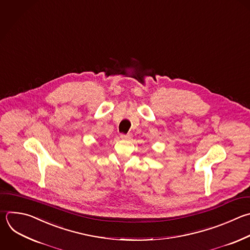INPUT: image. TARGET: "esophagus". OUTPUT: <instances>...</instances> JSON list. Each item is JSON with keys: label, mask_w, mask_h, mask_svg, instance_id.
<instances>
[{"label": "esophagus", "mask_w": 250, "mask_h": 250, "mask_svg": "<svg viewBox=\"0 0 250 250\" xmlns=\"http://www.w3.org/2000/svg\"><path fill=\"white\" fill-rule=\"evenodd\" d=\"M121 138L124 140L131 139V134H121Z\"/></svg>", "instance_id": "34e87169"}]
</instances>
